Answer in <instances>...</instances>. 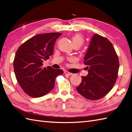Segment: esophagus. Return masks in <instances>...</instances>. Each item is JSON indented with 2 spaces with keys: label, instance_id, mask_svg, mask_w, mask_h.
Returning <instances> with one entry per match:
<instances>
[{
  "label": "esophagus",
  "instance_id": "obj_1",
  "mask_svg": "<svg viewBox=\"0 0 132 132\" xmlns=\"http://www.w3.org/2000/svg\"><path fill=\"white\" fill-rule=\"evenodd\" d=\"M64 73H65V75H68V76H71V75H73V73H72L69 72H68V71H65V72H64Z\"/></svg>",
  "mask_w": 132,
  "mask_h": 132
}]
</instances>
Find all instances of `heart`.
Listing matches in <instances>:
<instances>
[{
    "label": "heart",
    "mask_w": 132,
    "mask_h": 132,
    "mask_svg": "<svg viewBox=\"0 0 132 132\" xmlns=\"http://www.w3.org/2000/svg\"><path fill=\"white\" fill-rule=\"evenodd\" d=\"M72 41L73 45H75V44H78V45H80L81 46L83 45L84 40V38L81 34L76 33L72 36Z\"/></svg>",
    "instance_id": "b5f03b06"
}]
</instances>
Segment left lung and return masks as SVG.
Listing matches in <instances>:
<instances>
[{
  "label": "left lung",
  "mask_w": 132,
  "mask_h": 132,
  "mask_svg": "<svg viewBox=\"0 0 132 132\" xmlns=\"http://www.w3.org/2000/svg\"><path fill=\"white\" fill-rule=\"evenodd\" d=\"M84 63L89 73L82 76L77 92L92 101L102 98L109 93L118 76L119 60L112 44L106 38L95 34L92 37Z\"/></svg>",
  "instance_id": "1"
}]
</instances>
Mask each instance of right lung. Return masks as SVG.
Segmentation results:
<instances>
[{
    "label": "right lung",
    "instance_id": "1",
    "mask_svg": "<svg viewBox=\"0 0 132 132\" xmlns=\"http://www.w3.org/2000/svg\"><path fill=\"white\" fill-rule=\"evenodd\" d=\"M61 34H37L17 49L13 61L14 73L24 92L31 97H40L48 93L54 87L55 78L63 73L61 69L43 67V61L53 54L55 41Z\"/></svg>",
    "mask_w": 132,
    "mask_h": 132
}]
</instances>
